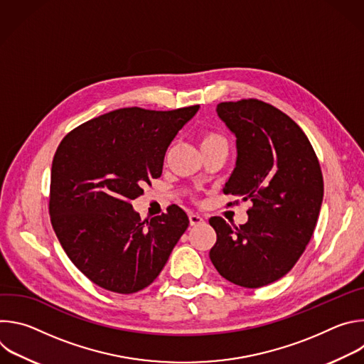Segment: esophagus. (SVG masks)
I'll return each mask as SVG.
<instances>
[{"label":"esophagus","instance_id":"obj_1","mask_svg":"<svg viewBox=\"0 0 364 364\" xmlns=\"http://www.w3.org/2000/svg\"><path fill=\"white\" fill-rule=\"evenodd\" d=\"M188 219H190V225H191V226H198V225H203V223H204V219H203L200 215L190 213Z\"/></svg>","mask_w":364,"mask_h":364}]
</instances>
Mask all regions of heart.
<instances>
[{"label": "heart", "mask_w": 364, "mask_h": 364, "mask_svg": "<svg viewBox=\"0 0 364 364\" xmlns=\"http://www.w3.org/2000/svg\"><path fill=\"white\" fill-rule=\"evenodd\" d=\"M219 142H226V138L223 135H220L219 132L215 131H204L201 134V148L207 146V145H213V144H219Z\"/></svg>", "instance_id": "obj_1"}]
</instances>
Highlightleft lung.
<instances>
[{"mask_svg":"<svg viewBox=\"0 0 364 364\" xmlns=\"http://www.w3.org/2000/svg\"><path fill=\"white\" fill-rule=\"evenodd\" d=\"M218 115L237 148L223 193L242 196L252 207L245 225L210 218L218 235L210 261L235 285L261 288L287 275L313 236L324 194L321 167L304 131L269 103L222 102Z\"/></svg>","mask_w":364,"mask_h":364,"instance_id":"obj_1","label":"left lung"}]
</instances>
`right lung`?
Masks as SVG:
<instances>
[{
  "mask_svg": "<svg viewBox=\"0 0 364 364\" xmlns=\"http://www.w3.org/2000/svg\"><path fill=\"white\" fill-rule=\"evenodd\" d=\"M198 105L122 108L72 129L51 164L48 213L73 265L97 287L134 294L157 278L188 228L183 209L141 220L131 201L161 177L167 148Z\"/></svg>",
  "mask_w": 364,
  "mask_h": 364,
  "instance_id": "obj_1",
  "label": "right lung"
}]
</instances>
